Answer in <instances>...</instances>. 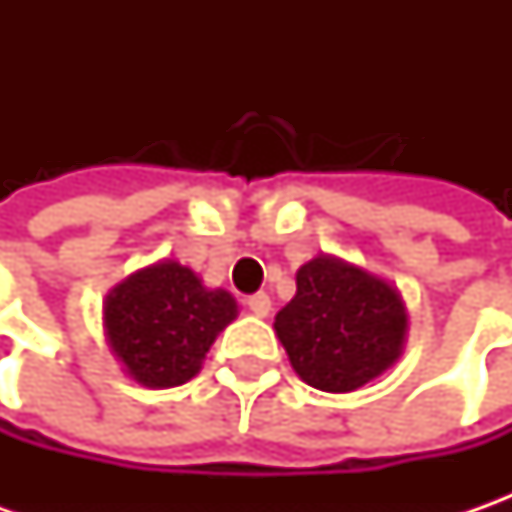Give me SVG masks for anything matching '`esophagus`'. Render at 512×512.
<instances>
[{
  "mask_svg": "<svg viewBox=\"0 0 512 512\" xmlns=\"http://www.w3.org/2000/svg\"><path fill=\"white\" fill-rule=\"evenodd\" d=\"M245 305L253 316H267L270 313V296L267 293H253V296H247Z\"/></svg>",
  "mask_w": 512,
  "mask_h": 512,
  "instance_id": "1",
  "label": "esophagus"
}]
</instances>
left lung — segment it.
Wrapping results in <instances>:
<instances>
[{
	"label": "left lung",
	"instance_id": "8db88e82",
	"mask_svg": "<svg viewBox=\"0 0 512 512\" xmlns=\"http://www.w3.org/2000/svg\"><path fill=\"white\" fill-rule=\"evenodd\" d=\"M273 327L310 387L350 393L399 359L407 313L396 287L319 256L299 267L296 296L276 313Z\"/></svg>",
	"mask_w": 512,
	"mask_h": 512
}]
</instances>
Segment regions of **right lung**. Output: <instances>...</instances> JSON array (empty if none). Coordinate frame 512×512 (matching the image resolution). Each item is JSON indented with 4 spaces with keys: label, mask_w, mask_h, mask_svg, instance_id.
<instances>
[{
    "label": "right lung",
    "mask_w": 512,
    "mask_h": 512,
    "mask_svg": "<svg viewBox=\"0 0 512 512\" xmlns=\"http://www.w3.org/2000/svg\"><path fill=\"white\" fill-rule=\"evenodd\" d=\"M236 316L227 290H207L179 262L133 273L105 302L113 353L139 384L176 387L190 382L219 330Z\"/></svg>",
    "instance_id": "1"
}]
</instances>
